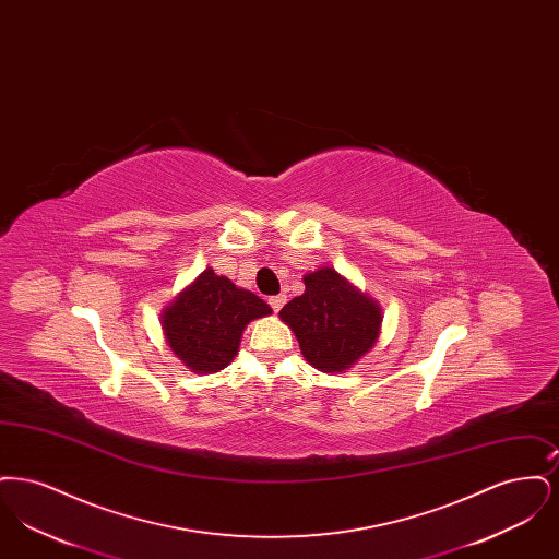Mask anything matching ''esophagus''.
<instances>
[{
	"label": "esophagus",
	"instance_id": "1",
	"mask_svg": "<svg viewBox=\"0 0 559 559\" xmlns=\"http://www.w3.org/2000/svg\"><path fill=\"white\" fill-rule=\"evenodd\" d=\"M285 301H287V295H285V293H278V295L267 297V304H270V308H272L274 312H278V310L285 306Z\"/></svg>",
	"mask_w": 559,
	"mask_h": 559
}]
</instances>
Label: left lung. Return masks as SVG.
<instances>
[{
  "mask_svg": "<svg viewBox=\"0 0 559 559\" xmlns=\"http://www.w3.org/2000/svg\"><path fill=\"white\" fill-rule=\"evenodd\" d=\"M306 292L281 310L295 333L301 354L324 372L349 369L379 335L381 310L331 267L304 276Z\"/></svg>",
  "mask_w": 559,
  "mask_h": 559,
  "instance_id": "1",
  "label": "left lung"
}]
</instances>
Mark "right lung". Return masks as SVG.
<instances>
[{
    "mask_svg": "<svg viewBox=\"0 0 559 559\" xmlns=\"http://www.w3.org/2000/svg\"><path fill=\"white\" fill-rule=\"evenodd\" d=\"M253 293L237 289L207 267L163 314V331L176 356L192 371L217 372L235 358L245 326L270 314Z\"/></svg>",
    "mask_w": 559,
    "mask_h": 559,
    "instance_id": "right-lung-1",
    "label": "right lung"
}]
</instances>
